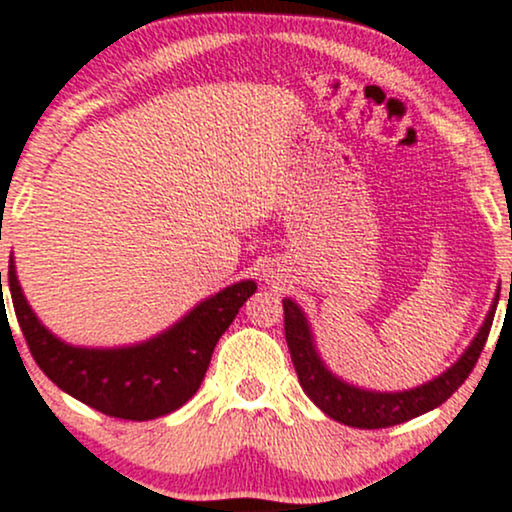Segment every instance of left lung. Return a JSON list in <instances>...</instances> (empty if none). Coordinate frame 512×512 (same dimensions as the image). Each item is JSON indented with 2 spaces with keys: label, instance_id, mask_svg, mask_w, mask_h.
I'll return each instance as SVG.
<instances>
[{
  "label": "left lung",
  "instance_id": "left-lung-1",
  "mask_svg": "<svg viewBox=\"0 0 512 512\" xmlns=\"http://www.w3.org/2000/svg\"><path fill=\"white\" fill-rule=\"evenodd\" d=\"M496 303H493L489 315H486L484 327H481L474 342L469 344V349L464 351L455 366L445 370L443 375H438L431 383L404 392H368L334 378L330 370L325 368V363L320 361V356H317L308 320H305L301 308L289 301V298H284V332L301 387L317 407L344 426L387 428L404 424V421L414 419V416L440 407L469 378L472 368L477 366L486 339H489Z\"/></svg>",
  "mask_w": 512,
  "mask_h": 512
}]
</instances>
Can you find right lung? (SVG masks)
Segmentation results:
<instances>
[{
    "instance_id": "add662e5",
    "label": "right lung",
    "mask_w": 512,
    "mask_h": 512,
    "mask_svg": "<svg viewBox=\"0 0 512 512\" xmlns=\"http://www.w3.org/2000/svg\"><path fill=\"white\" fill-rule=\"evenodd\" d=\"M9 291L31 356L52 383L115 419L149 421L180 409L195 395L216 342L257 286L255 281L228 286L168 332L127 349H76L60 342L23 298L14 262H9Z\"/></svg>"
}]
</instances>
